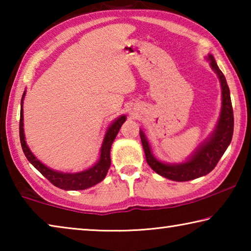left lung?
Here are the masks:
<instances>
[{
  "label": "left lung",
  "instance_id": "obj_1",
  "mask_svg": "<svg viewBox=\"0 0 251 251\" xmlns=\"http://www.w3.org/2000/svg\"><path fill=\"white\" fill-rule=\"evenodd\" d=\"M211 69L218 75L222 85V112L214 133L205 143L199 146L188 160L181 164H166L156 159L151 151L150 144L143 130H139L141 141L145 151L147 164L158 175L175 181H188L209 174L222 158L231 142L233 133V112L230 93L223 72L212 55H208Z\"/></svg>",
  "mask_w": 251,
  "mask_h": 251
}]
</instances>
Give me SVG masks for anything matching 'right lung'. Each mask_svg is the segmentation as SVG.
I'll return each instance as SVG.
<instances>
[{
  "mask_svg": "<svg viewBox=\"0 0 251 251\" xmlns=\"http://www.w3.org/2000/svg\"><path fill=\"white\" fill-rule=\"evenodd\" d=\"M25 92L22 96V100H21V116H20V139L21 145H22V150L25 157L31 163L37 171H39L42 175H43L46 179H49L54 186L58 187V188L64 190H83L87 189L90 187L99 184L104 179L106 174H107L109 166H110V148H112V144L115 139L116 135L120 131L122 125L124 124L126 121V116L123 115L118 117L117 120L114 121L110 125L107 131H106L103 144L100 147V156L97 163L92 166L91 168L86 169V171L71 174V173H61L57 171H53V169L45 166L41 161L33 155V152L29 150L28 146L25 142L24 136V128H23V100H24Z\"/></svg>",
  "mask_w": 251,
  "mask_h": 251,
  "instance_id": "right-lung-1",
  "label": "right lung"
}]
</instances>
